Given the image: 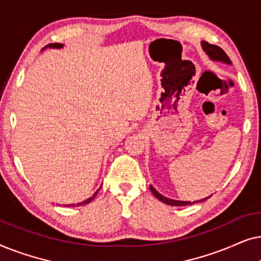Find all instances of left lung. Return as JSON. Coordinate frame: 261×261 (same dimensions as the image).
<instances>
[{
  "mask_svg": "<svg viewBox=\"0 0 261 261\" xmlns=\"http://www.w3.org/2000/svg\"><path fill=\"white\" fill-rule=\"evenodd\" d=\"M202 47L206 52V55H208L212 59L221 60V62L230 64L229 57H228L226 55V52H224L221 47H219V46L212 45V44H209V42L203 41L202 42ZM151 191L153 192V195H154L155 197L159 199V201H162L163 203H166V204H170V205H178V206H179V205H189V204H192V203H195V202L191 203V202H184V201H174V199H170L167 197H164V196L160 195L159 192L155 190V189H153V187H151ZM204 199H206V198H204ZM204 199H201V201H197V202H202V201H204Z\"/></svg>",
  "mask_w": 261,
  "mask_h": 261,
  "instance_id": "left-lung-1",
  "label": "left lung"
}]
</instances>
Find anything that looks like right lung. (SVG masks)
<instances>
[{
  "instance_id": "right-lung-1",
  "label": "right lung",
  "mask_w": 261,
  "mask_h": 261,
  "mask_svg": "<svg viewBox=\"0 0 261 261\" xmlns=\"http://www.w3.org/2000/svg\"><path fill=\"white\" fill-rule=\"evenodd\" d=\"M62 44H58V42H55V44H48L47 46H46V47H56V48H59V47H62ZM97 192H98V190L95 192V195L92 196V197H90V198H88V199H85V201H83V202H81V203H77V206H80V205H84V204H88V203H90L92 199H94L95 197H96V195H97ZM70 206V205H69ZM71 206H74V204H71Z\"/></svg>"
}]
</instances>
